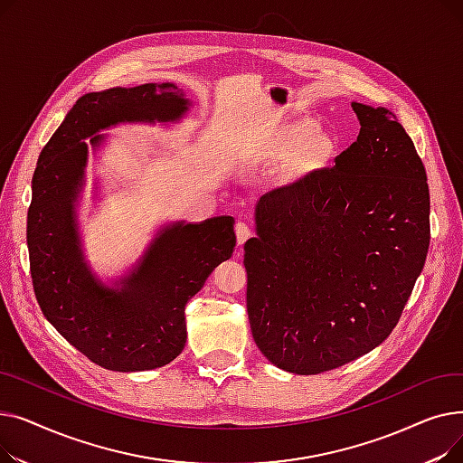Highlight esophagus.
<instances>
[{
    "label": "esophagus",
    "instance_id": "34e87169",
    "mask_svg": "<svg viewBox=\"0 0 463 463\" xmlns=\"http://www.w3.org/2000/svg\"><path fill=\"white\" fill-rule=\"evenodd\" d=\"M234 231H236V241H238V246H244L246 240L251 236L250 225L244 223V222H238L236 227H234Z\"/></svg>",
    "mask_w": 463,
    "mask_h": 463
}]
</instances>
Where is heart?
<instances>
[{
	"label": "heart",
	"instance_id": "1",
	"mask_svg": "<svg viewBox=\"0 0 463 463\" xmlns=\"http://www.w3.org/2000/svg\"><path fill=\"white\" fill-rule=\"evenodd\" d=\"M283 146L290 150L304 148V157L309 165H319L326 159L332 150V142L326 135H317V128L302 124L288 129L283 137Z\"/></svg>",
	"mask_w": 463,
	"mask_h": 463
}]
</instances>
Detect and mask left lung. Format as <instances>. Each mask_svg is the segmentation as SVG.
Listing matches in <instances>:
<instances>
[{
    "mask_svg": "<svg viewBox=\"0 0 463 463\" xmlns=\"http://www.w3.org/2000/svg\"><path fill=\"white\" fill-rule=\"evenodd\" d=\"M332 166L260 197L244 246L248 317L279 370L315 375L391 335L424 269L430 189L415 144L383 107Z\"/></svg>",
    "mask_w": 463,
    "mask_h": 463,
    "instance_id": "left-lung-1",
    "label": "left lung"
}]
</instances>
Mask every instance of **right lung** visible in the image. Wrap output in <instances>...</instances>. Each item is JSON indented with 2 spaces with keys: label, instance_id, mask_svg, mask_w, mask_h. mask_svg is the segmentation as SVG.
I'll return each mask as SVG.
<instances>
[{
  "label": "right lung",
  "instance_id": "obj_1",
  "mask_svg": "<svg viewBox=\"0 0 463 463\" xmlns=\"http://www.w3.org/2000/svg\"><path fill=\"white\" fill-rule=\"evenodd\" d=\"M189 99L173 82L91 91L75 103L43 148L32 180L28 250L35 298L67 342L112 372L156 370L185 345V306L219 262L231 259V215L176 222L159 231L135 269L114 287L88 266L75 201L84 182L88 142L97 150L116 124L178 121Z\"/></svg>",
  "mask_w": 463,
  "mask_h": 463
}]
</instances>
